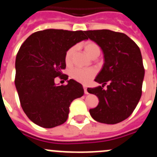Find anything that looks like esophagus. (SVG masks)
I'll list each match as a JSON object with an SVG mask.
<instances>
[{"instance_id":"esophagus-1","label":"esophagus","mask_w":157,"mask_h":157,"mask_svg":"<svg viewBox=\"0 0 157 157\" xmlns=\"http://www.w3.org/2000/svg\"><path fill=\"white\" fill-rule=\"evenodd\" d=\"M83 90H84V94H88V92H87V89H86V87L85 86H83Z\"/></svg>"}]
</instances>
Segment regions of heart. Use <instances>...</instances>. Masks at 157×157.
Returning a JSON list of instances; mask_svg holds the SVG:
<instances>
[{"mask_svg":"<svg viewBox=\"0 0 157 157\" xmlns=\"http://www.w3.org/2000/svg\"><path fill=\"white\" fill-rule=\"evenodd\" d=\"M83 47L85 53L90 58H97L100 56V52H101L100 48L95 42L86 41L83 44ZM75 50L76 48L74 47H72L70 49H68L66 54H65V63L68 66H70L72 63L73 57H74V54H75ZM71 76L76 81L83 83V84H87L94 78V77L95 76V72L92 69L75 68V69L71 71Z\"/></svg>","mask_w":157,"mask_h":157,"instance_id":"obj_1","label":"heart"}]
</instances>
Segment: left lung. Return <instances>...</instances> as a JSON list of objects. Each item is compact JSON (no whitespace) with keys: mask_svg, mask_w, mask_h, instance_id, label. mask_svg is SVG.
<instances>
[{"mask_svg":"<svg viewBox=\"0 0 157 157\" xmlns=\"http://www.w3.org/2000/svg\"><path fill=\"white\" fill-rule=\"evenodd\" d=\"M85 33L104 55L103 68L94 80L102 86L87 89L99 99L90 113L103 124L122 122L131 115L142 95L145 71L140 50L125 33L109 30H86Z\"/></svg>","mask_w":157,"mask_h":157,"instance_id":"obj_1","label":"left lung"}]
</instances>
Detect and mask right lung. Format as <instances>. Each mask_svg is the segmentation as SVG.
Masks as SVG:
<instances>
[{"label": "right lung", "mask_w": 157, "mask_h": 157, "mask_svg": "<svg viewBox=\"0 0 157 157\" xmlns=\"http://www.w3.org/2000/svg\"><path fill=\"white\" fill-rule=\"evenodd\" d=\"M87 39L83 30L48 29L32 33L21 46L15 61V86L23 110L35 124L44 128L63 124L71 102L83 95L78 82L71 79L67 85L57 86L54 79L63 75L67 50Z\"/></svg>", "instance_id": "add662e5"}]
</instances>
